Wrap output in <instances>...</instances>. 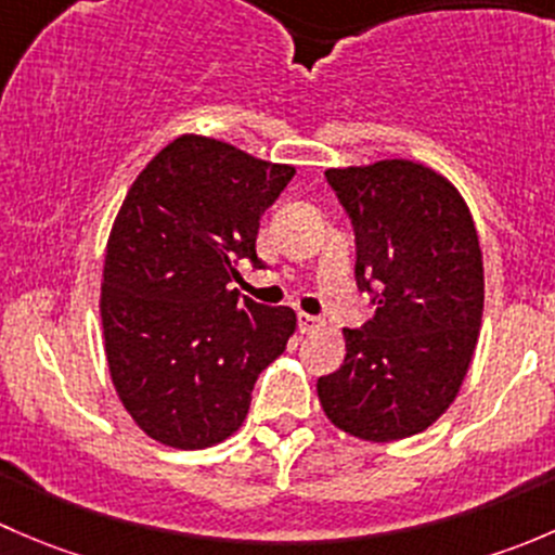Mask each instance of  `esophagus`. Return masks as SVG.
Returning a JSON list of instances; mask_svg holds the SVG:
<instances>
[{
    "label": "esophagus",
    "instance_id": "34e87169",
    "mask_svg": "<svg viewBox=\"0 0 555 555\" xmlns=\"http://www.w3.org/2000/svg\"><path fill=\"white\" fill-rule=\"evenodd\" d=\"M298 327H300V333H313V330L322 327V319L311 317V313L300 311V313H298Z\"/></svg>",
    "mask_w": 555,
    "mask_h": 555
}]
</instances>
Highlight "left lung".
<instances>
[{
  "label": "left lung",
  "instance_id": "obj_1",
  "mask_svg": "<svg viewBox=\"0 0 555 555\" xmlns=\"http://www.w3.org/2000/svg\"><path fill=\"white\" fill-rule=\"evenodd\" d=\"M354 220L357 284L376 313L344 330V365L317 382L324 416L391 443L433 427L462 389L483 319L478 228L451 179L405 158L327 169Z\"/></svg>",
  "mask_w": 555,
  "mask_h": 555
}]
</instances>
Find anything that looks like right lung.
Segmentation results:
<instances>
[{"mask_svg":"<svg viewBox=\"0 0 555 555\" xmlns=\"http://www.w3.org/2000/svg\"><path fill=\"white\" fill-rule=\"evenodd\" d=\"M295 166L182 133L133 179L102 271L112 386L147 438L182 451L231 438L257 376L287 349L298 317L231 287L236 260L260 262V217Z\"/></svg>","mask_w":555,"mask_h":555,"instance_id":"right-lung-1","label":"right lung"}]
</instances>
